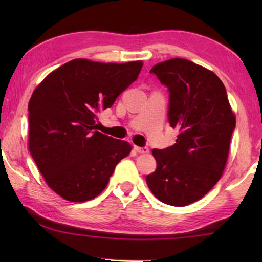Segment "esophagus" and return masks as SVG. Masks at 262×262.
Listing matches in <instances>:
<instances>
[{
	"label": "esophagus",
	"instance_id": "esophagus-1",
	"mask_svg": "<svg viewBox=\"0 0 262 262\" xmlns=\"http://www.w3.org/2000/svg\"><path fill=\"white\" fill-rule=\"evenodd\" d=\"M136 152L139 154H148L149 152V149L147 147H135Z\"/></svg>",
	"mask_w": 262,
	"mask_h": 262
}]
</instances>
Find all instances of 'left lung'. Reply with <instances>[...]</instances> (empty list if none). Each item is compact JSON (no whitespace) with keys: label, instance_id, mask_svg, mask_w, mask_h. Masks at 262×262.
I'll use <instances>...</instances> for the list:
<instances>
[{"label":"left lung","instance_id":"8db88e82","mask_svg":"<svg viewBox=\"0 0 262 262\" xmlns=\"http://www.w3.org/2000/svg\"><path fill=\"white\" fill-rule=\"evenodd\" d=\"M150 73L170 92L167 118L179 135L171 147L152 150L157 167L145 180L159 201L184 207L200 200L220 180L236 118L224 84L210 70L171 59Z\"/></svg>","mask_w":262,"mask_h":262}]
</instances>
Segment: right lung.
Listing matches in <instances>:
<instances>
[{
	"label": "right lung",
	"instance_id": "right-lung-1",
	"mask_svg": "<svg viewBox=\"0 0 262 262\" xmlns=\"http://www.w3.org/2000/svg\"><path fill=\"white\" fill-rule=\"evenodd\" d=\"M142 61H69L35 88L29 103V149L47 185L66 200L84 202L103 192L117 164L132 151L126 141L97 129L110 108L136 81Z\"/></svg>",
	"mask_w": 262,
	"mask_h": 262
}]
</instances>
